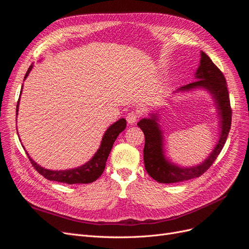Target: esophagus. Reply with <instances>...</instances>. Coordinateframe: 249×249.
I'll list each match as a JSON object with an SVG mask.
<instances>
[{"label":"esophagus","mask_w":249,"mask_h":249,"mask_svg":"<svg viewBox=\"0 0 249 249\" xmlns=\"http://www.w3.org/2000/svg\"><path fill=\"white\" fill-rule=\"evenodd\" d=\"M138 117H139V115H138L137 112L131 111L130 113H127V115H126V122H127V124H135V123L137 122Z\"/></svg>","instance_id":"34e87169"}]
</instances>
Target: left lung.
I'll use <instances>...</instances> for the list:
<instances>
[{
  "label": "left lung",
  "instance_id": "obj_1",
  "mask_svg": "<svg viewBox=\"0 0 249 249\" xmlns=\"http://www.w3.org/2000/svg\"><path fill=\"white\" fill-rule=\"evenodd\" d=\"M194 77L197 79L196 81L178 88L176 93L191 91L194 89H206L212 95L217 109V116L219 118V140L205 161L192 167H180L175 163H171L165 157L163 131L161 130L159 117H158L159 114L149 113L148 118H142L137 125L144 133L145 137V144L143 149L144 166L148 175L162 184L183 182L203 175L220 154L231 130V109L227 81L221 71L203 52L200 53L199 66Z\"/></svg>",
  "mask_w": 249,
  "mask_h": 249
}]
</instances>
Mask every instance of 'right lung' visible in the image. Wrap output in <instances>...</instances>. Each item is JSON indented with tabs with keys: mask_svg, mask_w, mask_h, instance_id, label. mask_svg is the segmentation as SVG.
<instances>
[{
	"mask_svg": "<svg viewBox=\"0 0 249 249\" xmlns=\"http://www.w3.org/2000/svg\"><path fill=\"white\" fill-rule=\"evenodd\" d=\"M33 69V64L30 65L29 70L26 73L25 79L29 76L30 71ZM22 91V86L20 90V94ZM19 100L17 105V117H18V105ZM126 126V122L124 118L118 119L116 123L111 124L107 131L105 132L100 148L97 149V152L94 154V156L90 159L87 163L83 164L82 166L71 168V169H65V170H50L47 168H43L40 165L37 164L31 157L29 156L27 153V156L31 161L34 168L38 171L41 176H43L46 178L50 180H55V182L60 183H65L69 185L72 184H89L92 183L94 180L99 178L106 166V162L109 157V154L112 149L113 143L115 142L118 135L122 133ZM24 147V145H22Z\"/></svg>",
	"mask_w": 249,
	"mask_h": 249,
	"instance_id": "right-lung-1",
	"label": "right lung"
}]
</instances>
